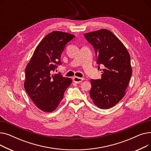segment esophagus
Wrapping results in <instances>:
<instances>
[{"mask_svg":"<svg viewBox=\"0 0 151 151\" xmlns=\"http://www.w3.org/2000/svg\"><path fill=\"white\" fill-rule=\"evenodd\" d=\"M73 80L74 83H75L76 84H79V83H81L84 79L82 78H79V77H77V76H75V77L73 78Z\"/></svg>","mask_w":151,"mask_h":151,"instance_id":"34e87169","label":"esophagus"}]
</instances>
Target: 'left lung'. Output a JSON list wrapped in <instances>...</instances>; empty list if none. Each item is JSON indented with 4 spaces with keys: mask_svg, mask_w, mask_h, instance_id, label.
Returning <instances> with one entry per match:
<instances>
[{
    "mask_svg": "<svg viewBox=\"0 0 151 151\" xmlns=\"http://www.w3.org/2000/svg\"><path fill=\"white\" fill-rule=\"evenodd\" d=\"M84 35L93 47L98 70L102 73L100 80H91V98L99 108L109 109L125 96L132 74L130 54L117 37L107 29ZM100 65L104 68L100 69Z\"/></svg>",
    "mask_w": 151,
    "mask_h": 151,
    "instance_id": "obj_1",
    "label": "left lung"
}]
</instances>
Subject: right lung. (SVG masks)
Returning <instances> with one entry per match:
<instances>
[{"label": "right lung", "mask_w": 151, "mask_h": 151, "mask_svg": "<svg viewBox=\"0 0 151 151\" xmlns=\"http://www.w3.org/2000/svg\"><path fill=\"white\" fill-rule=\"evenodd\" d=\"M75 36L60 31L46 35L35 48L25 70L24 89L29 96L43 111L56 109L71 79L52 74L58 65L66 44Z\"/></svg>", "instance_id": "right-lung-1"}]
</instances>
